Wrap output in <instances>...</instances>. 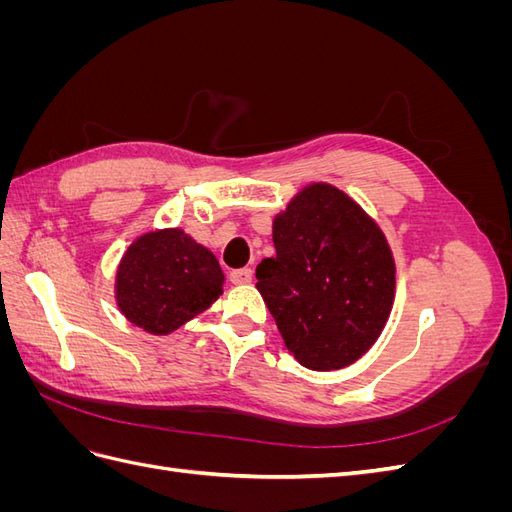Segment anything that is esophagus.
<instances>
[{
    "label": "esophagus",
    "instance_id": "1",
    "mask_svg": "<svg viewBox=\"0 0 512 512\" xmlns=\"http://www.w3.org/2000/svg\"><path fill=\"white\" fill-rule=\"evenodd\" d=\"M230 282L237 284V286H243V284H250L252 282V269H235L230 273Z\"/></svg>",
    "mask_w": 512,
    "mask_h": 512
}]
</instances>
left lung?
Returning a JSON list of instances; mask_svg holds the SVG:
<instances>
[{
    "mask_svg": "<svg viewBox=\"0 0 512 512\" xmlns=\"http://www.w3.org/2000/svg\"><path fill=\"white\" fill-rule=\"evenodd\" d=\"M275 256L258 292L286 348L314 371L344 369L376 344L395 301V258L376 220L331 183H309L273 218Z\"/></svg>",
    "mask_w": 512,
    "mask_h": 512,
    "instance_id": "8db88e82",
    "label": "left lung"
}]
</instances>
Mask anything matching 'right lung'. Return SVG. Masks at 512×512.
<instances>
[{
    "label": "right lung",
    "mask_w": 512,
    "mask_h": 512,
    "mask_svg": "<svg viewBox=\"0 0 512 512\" xmlns=\"http://www.w3.org/2000/svg\"><path fill=\"white\" fill-rule=\"evenodd\" d=\"M218 258L181 228H156L134 239L115 273V303L134 327L170 335L203 314L224 292Z\"/></svg>",
    "instance_id": "add662e5"
}]
</instances>
